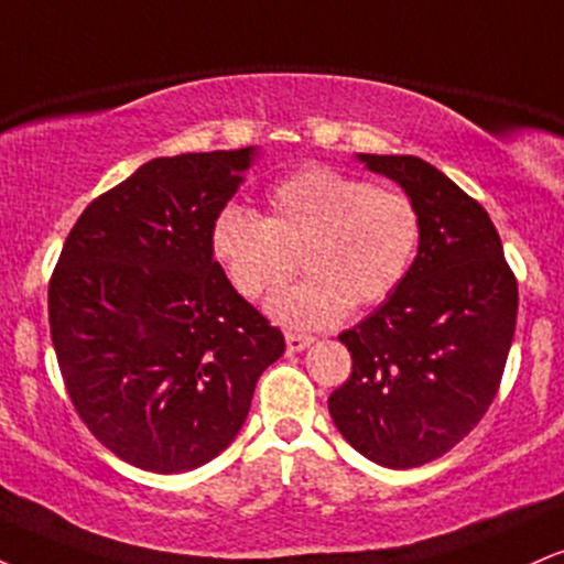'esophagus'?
Listing matches in <instances>:
<instances>
[{
    "instance_id": "1",
    "label": "esophagus",
    "mask_w": 564,
    "mask_h": 564,
    "mask_svg": "<svg viewBox=\"0 0 564 564\" xmlns=\"http://www.w3.org/2000/svg\"><path fill=\"white\" fill-rule=\"evenodd\" d=\"M312 344V336L304 334H286V349L289 351H304Z\"/></svg>"
}]
</instances>
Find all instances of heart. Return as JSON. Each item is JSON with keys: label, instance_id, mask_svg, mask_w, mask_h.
I'll return each mask as SVG.
<instances>
[{"label": "heart", "instance_id": "obj_1", "mask_svg": "<svg viewBox=\"0 0 564 564\" xmlns=\"http://www.w3.org/2000/svg\"><path fill=\"white\" fill-rule=\"evenodd\" d=\"M415 202L397 188L312 165L275 183L264 217L223 207L209 252L247 300L281 289L302 254L310 278L270 300L275 321L325 328L355 307L381 304L404 283L420 249Z\"/></svg>", "mask_w": 564, "mask_h": 564}]
</instances>
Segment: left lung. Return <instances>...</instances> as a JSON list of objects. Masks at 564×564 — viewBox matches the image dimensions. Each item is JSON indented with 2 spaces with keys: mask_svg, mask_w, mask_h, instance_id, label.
<instances>
[{
  "mask_svg": "<svg viewBox=\"0 0 564 564\" xmlns=\"http://www.w3.org/2000/svg\"><path fill=\"white\" fill-rule=\"evenodd\" d=\"M415 202L420 249L404 283L344 330L351 376L328 397L338 433L372 463L406 470L459 444L497 397L518 281L491 217L412 154H357Z\"/></svg>",
  "mask_w": 564,
  "mask_h": 564,
  "instance_id": "1",
  "label": "left lung"
}]
</instances>
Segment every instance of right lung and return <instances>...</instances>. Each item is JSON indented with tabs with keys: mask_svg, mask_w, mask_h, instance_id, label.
<instances>
[{
	"mask_svg": "<svg viewBox=\"0 0 564 564\" xmlns=\"http://www.w3.org/2000/svg\"><path fill=\"white\" fill-rule=\"evenodd\" d=\"M254 147L149 160L97 196L50 281V330L78 417L128 465L183 473L217 457L257 378L286 351L209 252Z\"/></svg>",
	"mask_w": 564,
	"mask_h": 564,
	"instance_id": "right-lung-1",
	"label": "right lung"
}]
</instances>
